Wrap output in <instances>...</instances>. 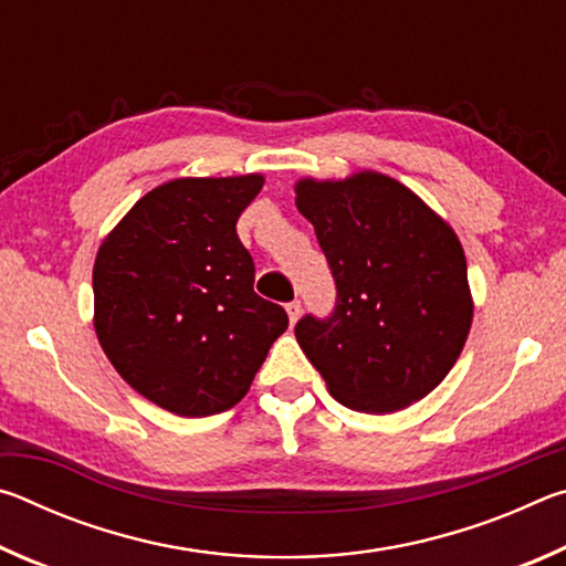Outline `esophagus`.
<instances>
[{"mask_svg":"<svg viewBox=\"0 0 566 566\" xmlns=\"http://www.w3.org/2000/svg\"><path fill=\"white\" fill-rule=\"evenodd\" d=\"M286 314H290V322H292V324H296V319L302 317V302H300V300H294V302L286 304Z\"/></svg>","mask_w":566,"mask_h":566,"instance_id":"obj_1","label":"esophagus"}]
</instances>
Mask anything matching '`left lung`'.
<instances>
[{
    "label": "left lung",
    "mask_w": 566,
    "mask_h": 566,
    "mask_svg": "<svg viewBox=\"0 0 566 566\" xmlns=\"http://www.w3.org/2000/svg\"><path fill=\"white\" fill-rule=\"evenodd\" d=\"M294 191L337 284L329 319L296 322L306 359L354 411L391 415L424 399L454 367L474 317L454 229L381 171L302 177Z\"/></svg>",
    "instance_id": "1"
}]
</instances>
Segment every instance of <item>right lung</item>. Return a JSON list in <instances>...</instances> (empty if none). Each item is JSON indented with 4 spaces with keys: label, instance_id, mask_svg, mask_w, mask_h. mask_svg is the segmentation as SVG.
Segmentation results:
<instances>
[{
    "label": "right lung",
    "instance_id": "right-lung-1",
    "mask_svg": "<svg viewBox=\"0 0 566 566\" xmlns=\"http://www.w3.org/2000/svg\"><path fill=\"white\" fill-rule=\"evenodd\" d=\"M262 185V175L169 179L99 244L94 332L119 377L171 415L232 409L290 327L282 306L254 292L237 237Z\"/></svg>",
    "mask_w": 566,
    "mask_h": 566
}]
</instances>
